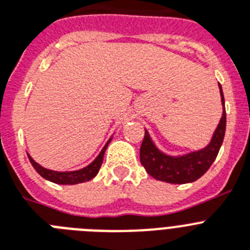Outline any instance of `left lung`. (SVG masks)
<instances>
[{"instance_id": "left-lung-1", "label": "left lung", "mask_w": 250, "mask_h": 250, "mask_svg": "<svg viewBox=\"0 0 250 250\" xmlns=\"http://www.w3.org/2000/svg\"><path fill=\"white\" fill-rule=\"evenodd\" d=\"M222 103V117L212 140L202 150L194 151L183 156H169L161 152L151 141L148 132L145 129V137L140 148V160L151 177L161 182L173 184H184L194 182L206 173L215 161L221 147L226 129L225 100L220 85Z\"/></svg>"}]
</instances>
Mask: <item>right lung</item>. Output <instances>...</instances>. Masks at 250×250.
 Listing matches in <instances>:
<instances>
[{"mask_svg":"<svg viewBox=\"0 0 250 250\" xmlns=\"http://www.w3.org/2000/svg\"><path fill=\"white\" fill-rule=\"evenodd\" d=\"M112 141V138H109V141L106 142L105 146L103 147L102 152L98 155L95 160L89 164L87 167L80 169V170L75 171H54L49 170V169H45L42 165H39L38 163H35L33 160V157L29 156V160H30L31 165L34 167V169L37 170V173L39 175L44 178V179L49 180V182H53L56 184H77V183H83V182H89L90 179H93L95 177L98 171H99L100 167L103 164V157L105 154V150L108 147L109 142Z\"/></svg>","mask_w":250,"mask_h":250,"instance_id":"obj_1","label":"right lung"}]
</instances>
